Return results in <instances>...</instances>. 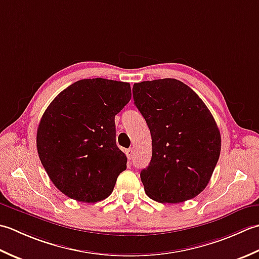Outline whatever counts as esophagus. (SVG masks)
I'll return each mask as SVG.
<instances>
[{
	"instance_id": "esophagus-1",
	"label": "esophagus",
	"mask_w": 259,
	"mask_h": 259,
	"mask_svg": "<svg viewBox=\"0 0 259 259\" xmlns=\"http://www.w3.org/2000/svg\"><path fill=\"white\" fill-rule=\"evenodd\" d=\"M133 155H134V150L133 149L126 150V156H127L128 160H131L132 157H133Z\"/></svg>"
}]
</instances>
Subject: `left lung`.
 <instances>
[{
    "label": "left lung",
    "mask_w": 259,
    "mask_h": 259,
    "mask_svg": "<svg viewBox=\"0 0 259 259\" xmlns=\"http://www.w3.org/2000/svg\"><path fill=\"white\" fill-rule=\"evenodd\" d=\"M133 98L152 136V159L141 171L145 193L162 203L197 197L220 155L212 114L191 88L173 78L134 83Z\"/></svg>",
    "instance_id": "8db88e82"
}]
</instances>
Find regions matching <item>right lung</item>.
<instances>
[{"label":"right lung","mask_w":259,"mask_h":259,"mask_svg":"<svg viewBox=\"0 0 259 259\" xmlns=\"http://www.w3.org/2000/svg\"><path fill=\"white\" fill-rule=\"evenodd\" d=\"M128 82L81 79L46 109L36 131L40 161L58 190L95 203L113 192L127 157L116 145L115 115L131 100Z\"/></svg>","instance_id":"add662e5"}]
</instances>
